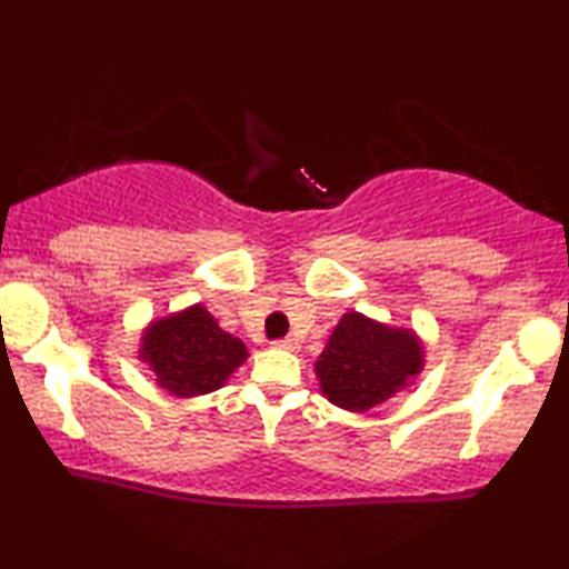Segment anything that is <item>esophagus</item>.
<instances>
[{"mask_svg":"<svg viewBox=\"0 0 569 569\" xmlns=\"http://www.w3.org/2000/svg\"><path fill=\"white\" fill-rule=\"evenodd\" d=\"M274 347H277V349H287V352H295V349H298V339H292V337L277 339Z\"/></svg>","mask_w":569,"mask_h":569,"instance_id":"esophagus-1","label":"esophagus"}]
</instances>
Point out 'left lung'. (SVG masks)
I'll return each mask as SVG.
<instances>
[{
    "mask_svg": "<svg viewBox=\"0 0 569 569\" xmlns=\"http://www.w3.org/2000/svg\"><path fill=\"white\" fill-rule=\"evenodd\" d=\"M422 368V347L411 331L380 326L347 313L316 362L318 380L331 403L368 411L409 383Z\"/></svg>",
    "mask_w": 569,
    "mask_h": 569,
    "instance_id": "left-lung-1",
    "label": "left lung"
}]
</instances>
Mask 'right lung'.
<instances>
[{
    "label": "right lung",
    "mask_w": 569,
    "mask_h": 569,
    "mask_svg": "<svg viewBox=\"0 0 569 569\" xmlns=\"http://www.w3.org/2000/svg\"><path fill=\"white\" fill-rule=\"evenodd\" d=\"M142 357L158 383L176 396H199L220 388L240 362L246 345L224 333L201 306L152 323L142 339Z\"/></svg>",
    "instance_id": "add662e5"
}]
</instances>
